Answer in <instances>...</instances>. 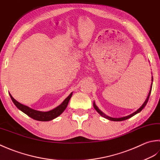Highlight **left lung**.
Masks as SVG:
<instances>
[{"instance_id":"8db88e82","label":"left lung","mask_w":160,"mask_h":160,"mask_svg":"<svg viewBox=\"0 0 160 160\" xmlns=\"http://www.w3.org/2000/svg\"><path fill=\"white\" fill-rule=\"evenodd\" d=\"M152 81H153V80H152V83H151V88H150V91H149V93H148V97H147V98H146V99L145 100L144 103H143V105H142L141 107H140L139 108L138 110H137V111H135V112L132 113L131 115H128V116H126V117H120V118H113V117H108V116H107L106 115H105V114H104L103 112L101 111V110L98 108V107H97V106H96L95 103H94H94H93V106H94V109H95V110H97V112H99V115H102V117H103L104 118H106V119H108L110 120V121H114V122H121V121H123V120L128 119L130 118V117H133L134 115H135L136 114H138V113H139V112H141L142 110V109L144 108L146 106V103H147L148 101L149 97H150V94H151V90H152Z\"/></svg>"}]
</instances>
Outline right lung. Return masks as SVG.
I'll list each match as a JSON object with an SVG mask.
<instances>
[{"mask_svg":"<svg viewBox=\"0 0 160 160\" xmlns=\"http://www.w3.org/2000/svg\"><path fill=\"white\" fill-rule=\"evenodd\" d=\"M72 92H71L70 94V95L68 96L59 106H57V108H54L53 110H51L50 111H48V112H42V111H38V110L32 109L28 106L22 105V104H21V103L18 102L17 101L13 98V97L11 95V94H9V95H10L11 99L12 100L13 103H14V105L17 107L19 110H21L22 112H24L29 117H30L31 118L34 119L35 120H37V121L48 122L57 118V117L59 116L65 110H66L68 104V102H69V101L72 97Z\"/></svg>","mask_w":160,"mask_h":160,"instance_id":"obj_1","label":"right lung"}]
</instances>
